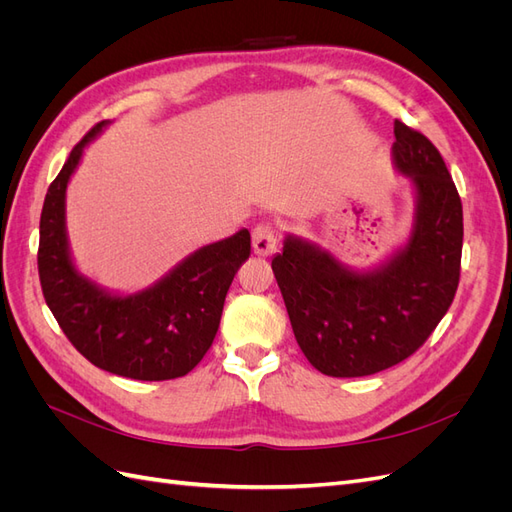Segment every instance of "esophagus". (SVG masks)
Here are the masks:
<instances>
[{"label":"esophagus","instance_id":"esophagus-1","mask_svg":"<svg viewBox=\"0 0 512 512\" xmlns=\"http://www.w3.org/2000/svg\"><path fill=\"white\" fill-rule=\"evenodd\" d=\"M277 241H280V232L271 222H260L252 230V247L258 256H269L277 250Z\"/></svg>","mask_w":512,"mask_h":512}]
</instances>
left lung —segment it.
<instances>
[{"instance_id": "8db88e82", "label": "left lung", "mask_w": 512, "mask_h": 512, "mask_svg": "<svg viewBox=\"0 0 512 512\" xmlns=\"http://www.w3.org/2000/svg\"><path fill=\"white\" fill-rule=\"evenodd\" d=\"M393 158L418 196L408 245L374 273H352L299 239L271 260L297 344L333 378L378 374L406 361L438 327L459 286L463 211L429 138L395 121Z\"/></svg>"}]
</instances>
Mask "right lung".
<instances>
[{"instance_id":"right-lung-1","label":"right lung","mask_w":512,"mask_h":512,"mask_svg":"<svg viewBox=\"0 0 512 512\" xmlns=\"http://www.w3.org/2000/svg\"><path fill=\"white\" fill-rule=\"evenodd\" d=\"M96 123L70 151L49 185L40 215L38 275L44 301L70 344L89 363L132 380H173L192 371L211 348L226 292L252 254L250 232L200 247L153 288L113 297L76 273L66 241L64 200Z\"/></svg>"}]
</instances>
